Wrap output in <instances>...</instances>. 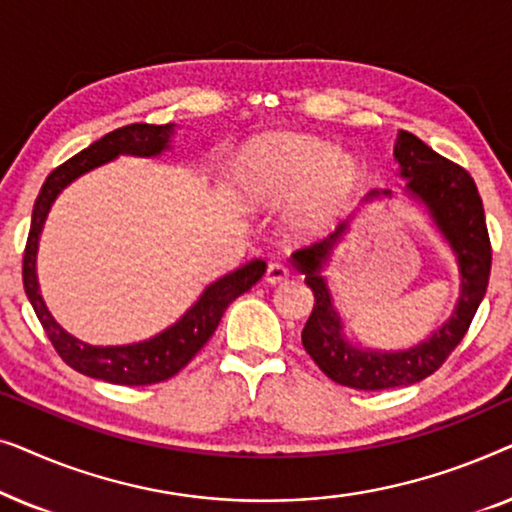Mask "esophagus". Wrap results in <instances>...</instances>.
<instances>
[{
    "mask_svg": "<svg viewBox=\"0 0 512 512\" xmlns=\"http://www.w3.org/2000/svg\"><path fill=\"white\" fill-rule=\"evenodd\" d=\"M289 277V268L282 261H272L268 265V270H265V282L268 284H279L284 282V279Z\"/></svg>",
    "mask_w": 512,
    "mask_h": 512,
    "instance_id": "1",
    "label": "esophagus"
}]
</instances>
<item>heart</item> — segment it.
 <instances>
[{
  "instance_id": "heart-1",
  "label": "heart",
  "mask_w": 512,
  "mask_h": 512,
  "mask_svg": "<svg viewBox=\"0 0 512 512\" xmlns=\"http://www.w3.org/2000/svg\"><path fill=\"white\" fill-rule=\"evenodd\" d=\"M235 179L254 205L293 200L291 223L317 233L340 219L359 193V160L314 135L275 132L254 139L235 160Z\"/></svg>"
}]
</instances>
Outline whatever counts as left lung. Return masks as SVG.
Masks as SVG:
<instances>
[{
    "label": "left lung",
    "instance_id": "obj_1",
    "mask_svg": "<svg viewBox=\"0 0 512 512\" xmlns=\"http://www.w3.org/2000/svg\"><path fill=\"white\" fill-rule=\"evenodd\" d=\"M394 158L401 165V177L408 179V191L429 207L433 221L459 261V303L454 307L452 319L438 333L408 352L391 354L363 352L342 340L340 317L319 270L331 254L333 244L347 230V221L340 223L338 230L326 240L307 244L293 254V263L300 272H305V284L314 293L312 314L303 328L305 352L333 382L361 391L408 387L436 373L464 340L485 298L489 270H492V242L487 233L485 209L471 174L440 156L408 130H398ZM370 195H377V191Z\"/></svg>",
    "mask_w": 512,
    "mask_h": 512
}]
</instances>
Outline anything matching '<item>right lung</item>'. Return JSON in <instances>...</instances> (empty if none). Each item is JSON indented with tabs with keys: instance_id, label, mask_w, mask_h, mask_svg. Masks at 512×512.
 I'll list each match as a JSON object with an SVG mask.
<instances>
[{
	"instance_id": "add662e5",
	"label": "right lung",
	"mask_w": 512,
	"mask_h": 512,
	"mask_svg": "<svg viewBox=\"0 0 512 512\" xmlns=\"http://www.w3.org/2000/svg\"><path fill=\"white\" fill-rule=\"evenodd\" d=\"M172 135V123L167 125H151V123H130L123 128L111 130L109 135L97 139L72 156L65 163L55 167L48 174L44 186L34 200L30 235H27L25 254H23V286L27 298L34 307V314L44 326V333L51 340V345L62 361L69 368L79 373L104 380L111 384H125V387H144V384H156L170 380L177 375L202 347L212 338V333L219 326V321L226 312V307L233 303L237 296L249 291L258 279L263 277L265 263L251 261L244 268L230 272L221 277L219 282L207 286L198 303L181 317L177 324L167 328L156 338L137 342V345L125 347H93L86 342L76 340L67 331L55 324V319L48 314L44 300L39 296L37 272H34V261H37L39 235L44 228L46 214L51 209L53 200L65 188L69 181L79 174L93 170V167L107 163L116 158L118 153H132V156H158L160 151L167 149Z\"/></svg>"
}]
</instances>
